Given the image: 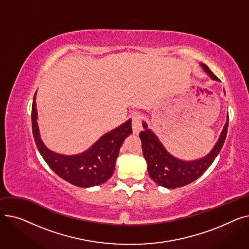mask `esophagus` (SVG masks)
Returning a JSON list of instances; mask_svg holds the SVG:
<instances>
[{"instance_id": "1", "label": "esophagus", "mask_w": 249, "mask_h": 249, "mask_svg": "<svg viewBox=\"0 0 249 249\" xmlns=\"http://www.w3.org/2000/svg\"><path fill=\"white\" fill-rule=\"evenodd\" d=\"M132 129L133 133L138 134L142 130V124H141V117L138 113H134L132 115Z\"/></svg>"}]
</instances>
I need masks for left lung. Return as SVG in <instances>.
<instances>
[{"mask_svg":"<svg viewBox=\"0 0 249 249\" xmlns=\"http://www.w3.org/2000/svg\"><path fill=\"white\" fill-rule=\"evenodd\" d=\"M201 67L212 80L220 81L206 64L201 63ZM142 125L145 130L140 132L139 137L142 142V152L147 162V171L150 178L161 187L176 189L191 184L192 181L200 178L213 163L224 144L228 129V118L217 143L210 153L202 159L190 161L175 158L164 148L159 137L147 128V124L142 122Z\"/></svg>","mask_w":249,"mask_h":249,"instance_id":"left-lung-1","label":"left lung"}]
</instances>
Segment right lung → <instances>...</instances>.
<instances>
[{"mask_svg":"<svg viewBox=\"0 0 249 249\" xmlns=\"http://www.w3.org/2000/svg\"><path fill=\"white\" fill-rule=\"evenodd\" d=\"M36 93L32 104V132L43 160L58 177L71 185L89 188L106 182L113 175L120 147L132 133L131 120L103 135L88 150L75 155H63L49 150L42 142L37 124Z\"/></svg>","mask_w":249,"mask_h":249,"instance_id":"right-lung-1","label":"right lung"}]
</instances>
